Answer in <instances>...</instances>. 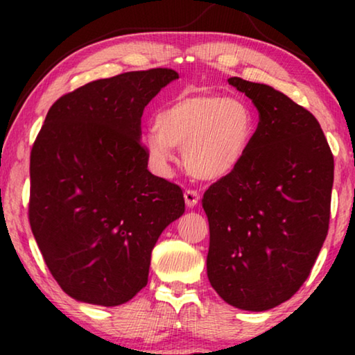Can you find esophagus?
I'll list each match as a JSON object with an SVG mask.
<instances>
[{
    "instance_id": "1",
    "label": "esophagus",
    "mask_w": 355,
    "mask_h": 355,
    "mask_svg": "<svg viewBox=\"0 0 355 355\" xmlns=\"http://www.w3.org/2000/svg\"><path fill=\"white\" fill-rule=\"evenodd\" d=\"M200 200V194L194 189H186L184 191V202H186V207L189 208H194L197 203Z\"/></svg>"
}]
</instances>
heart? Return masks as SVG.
Instances as JSON below:
<instances>
[{"label":"heart","mask_w":355,"mask_h":355,"mask_svg":"<svg viewBox=\"0 0 355 355\" xmlns=\"http://www.w3.org/2000/svg\"><path fill=\"white\" fill-rule=\"evenodd\" d=\"M156 127L142 136L150 163L167 172L173 147H183L192 177L220 180L241 166L258 133V116L248 101L207 91H183L159 107Z\"/></svg>","instance_id":"1"}]
</instances>
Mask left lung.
<instances>
[{"label":"left lung","mask_w":355,"mask_h":355,"mask_svg":"<svg viewBox=\"0 0 355 355\" xmlns=\"http://www.w3.org/2000/svg\"><path fill=\"white\" fill-rule=\"evenodd\" d=\"M258 110V133L238 169L213 183L208 280L227 304L263 311L307 277L327 236L334 155L316 117L285 94L228 78Z\"/></svg>","instance_id":"obj_1"}]
</instances>
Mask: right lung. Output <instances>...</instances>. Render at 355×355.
<instances>
[{"instance_id": "right-lung-1", "label": "right lung", "mask_w": 355, "mask_h": 355, "mask_svg": "<svg viewBox=\"0 0 355 355\" xmlns=\"http://www.w3.org/2000/svg\"><path fill=\"white\" fill-rule=\"evenodd\" d=\"M172 69L127 71L58 98L31 150L29 224L76 300L116 307L148 282L152 250L184 213L178 184L147 169L141 117Z\"/></svg>"}]
</instances>
